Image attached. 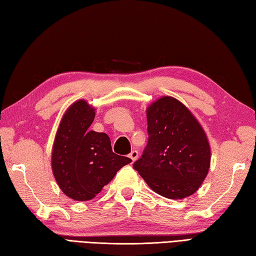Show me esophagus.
I'll list each match as a JSON object with an SVG mask.
<instances>
[{"label":"esophagus","mask_w":256,"mask_h":256,"mask_svg":"<svg viewBox=\"0 0 256 256\" xmlns=\"http://www.w3.org/2000/svg\"><path fill=\"white\" fill-rule=\"evenodd\" d=\"M128 156H130V158L132 160L133 162H134V161H136L138 158V152L136 151V150H133V151H132L131 153H130Z\"/></svg>","instance_id":"34e87169"}]
</instances>
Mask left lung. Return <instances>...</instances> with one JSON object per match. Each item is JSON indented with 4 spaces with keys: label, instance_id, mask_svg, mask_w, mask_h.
<instances>
[{
    "label": "left lung",
    "instance_id": "left-lung-1",
    "mask_svg": "<svg viewBox=\"0 0 256 256\" xmlns=\"http://www.w3.org/2000/svg\"><path fill=\"white\" fill-rule=\"evenodd\" d=\"M148 141L133 168L155 193L180 200L194 194L206 178L211 148L202 125L172 96L146 108Z\"/></svg>",
    "mask_w": 256,
    "mask_h": 256
}]
</instances>
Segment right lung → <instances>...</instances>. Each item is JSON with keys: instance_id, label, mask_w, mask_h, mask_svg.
Segmentation results:
<instances>
[{"instance_id": "obj_1", "label": "right lung", "mask_w": 256, "mask_h": 256, "mask_svg": "<svg viewBox=\"0 0 256 256\" xmlns=\"http://www.w3.org/2000/svg\"><path fill=\"white\" fill-rule=\"evenodd\" d=\"M95 108L85 100L74 102L60 122L52 148V171L60 188L75 201H88L132 162L113 153L105 133L90 131Z\"/></svg>"}]
</instances>
